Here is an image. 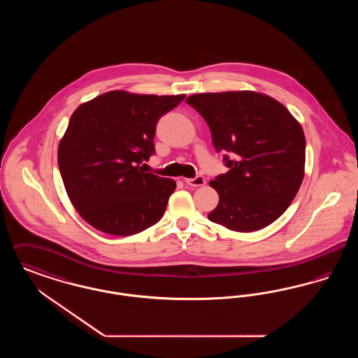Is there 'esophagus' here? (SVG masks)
Instances as JSON below:
<instances>
[{
    "mask_svg": "<svg viewBox=\"0 0 358 358\" xmlns=\"http://www.w3.org/2000/svg\"><path fill=\"white\" fill-rule=\"evenodd\" d=\"M185 182H187V185L194 187H204L205 185V180L203 176H197L194 178H185Z\"/></svg>",
    "mask_w": 358,
    "mask_h": 358,
    "instance_id": "34e87169",
    "label": "esophagus"
}]
</instances>
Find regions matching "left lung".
Listing matches in <instances>:
<instances>
[{"mask_svg": "<svg viewBox=\"0 0 358 358\" xmlns=\"http://www.w3.org/2000/svg\"><path fill=\"white\" fill-rule=\"evenodd\" d=\"M208 123L229 171L209 185L219 204L208 219L235 232H252L279 219L305 176L306 139L301 123L266 94L225 91L187 98Z\"/></svg>", "mask_w": 358, "mask_h": 358, "instance_id": "obj_1", "label": "left lung"}]
</instances>
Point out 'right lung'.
<instances>
[{
    "mask_svg": "<svg viewBox=\"0 0 358 358\" xmlns=\"http://www.w3.org/2000/svg\"><path fill=\"white\" fill-rule=\"evenodd\" d=\"M184 98L115 90L73 111L57 164L69 201L90 225L130 236L161 220L176 181L139 165L154 153L157 122Z\"/></svg>",
    "mask_w": 358,
    "mask_h": 358,
    "instance_id": "1",
    "label": "right lung"
}]
</instances>
